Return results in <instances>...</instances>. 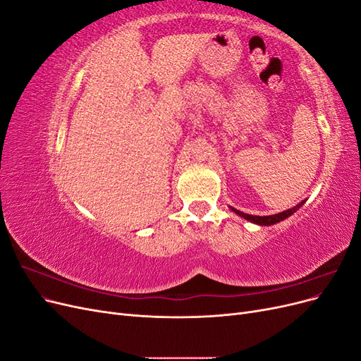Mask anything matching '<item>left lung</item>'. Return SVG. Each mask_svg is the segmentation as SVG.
<instances>
[{"label":"left lung","mask_w":361,"mask_h":361,"mask_svg":"<svg viewBox=\"0 0 361 361\" xmlns=\"http://www.w3.org/2000/svg\"><path fill=\"white\" fill-rule=\"evenodd\" d=\"M304 203H305V200L300 202L297 206L290 207V209H288V211H283V212H279V214H274V215H264V216L244 214V212H241V211L235 209V207H232V206H231V209H232L236 215L243 216L244 220H247V221H250V223H255V224H257V226H272V224H277V223H280V221H283V220H286V218H289L293 212H297Z\"/></svg>","instance_id":"1"}]
</instances>
